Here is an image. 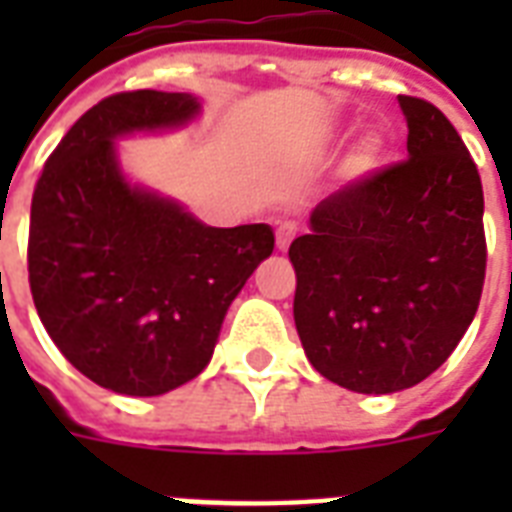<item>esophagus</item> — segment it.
Here are the masks:
<instances>
[{
	"label": "esophagus",
	"instance_id": "1",
	"mask_svg": "<svg viewBox=\"0 0 512 512\" xmlns=\"http://www.w3.org/2000/svg\"><path fill=\"white\" fill-rule=\"evenodd\" d=\"M295 236H297V223L284 220V223H279V228H276V247H279L281 252H287L289 244L295 241Z\"/></svg>",
	"mask_w": 512,
	"mask_h": 512
}]
</instances>
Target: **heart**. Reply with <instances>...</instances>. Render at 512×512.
<instances>
[{"label":"heart","mask_w":512,"mask_h":512,"mask_svg":"<svg viewBox=\"0 0 512 512\" xmlns=\"http://www.w3.org/2000/svg\"><path fill=\"white\" fill-rule=\"evenodd\" d=\"M382 156H385V140L380 135H366L353 146V151L348 154V162H345V172L350 177H366L372 175L377 167L382 164Z\"/></svg>","instance_id":"obj_1"}]
</instances>
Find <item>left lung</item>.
Segmentation results:
<instances>
[{"label": "left lung", "mask_w": 512, "mask_h": 512, "mask_svg": "<svg viewBox=\"0 0 512 512\" xmlns=\"http://www.w3.org/2000/svg\"><path fill=\"white\" fill-rule=\"evenodd\" d=\"M404 162L342 185L289 247L316 372L356 393L412 388L452 356L486 276L484 188L452 122L398 95Z\"/></svg>", "instance_id": "obj_1"}]
</instances>
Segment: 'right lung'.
Masks as SVG:
<instances>
[{
  "label": "right lung",
  "mask_w": 512,
  "mask_h": 512,
  "mask_svg": "<svg viewBox=\"0 0 512 512\" xmlns=\"http://www.w3.org/2000/svg\"><path fill=\"white\" fill-rule=\"evenodd\" d=\"M196 114L188 92L103 98L52 151L31 199L36 313L84 377L124 396H162L193 380L228 305L273 252L271 225L212 228L119 172L114 138Z\"/></svg>",
  "instance_id": "add662e5"
}]
</instances>
